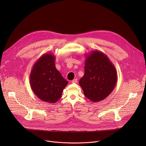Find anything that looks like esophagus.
<instances>
[{"label": "esophagus", "mask_w": 146, "mask_h": 146, "mask_svg": "<svg viewBox=\"0 0 146 146\" xmlns=\"http://www.w3.org/2000/svg\"><path fill=\"white\" fill-rule=\"evenodd\" d=\"M78 82V79H73L72 81V83H76Z\"/></svg>", "instance_id": "34e87169"}]
</instances>
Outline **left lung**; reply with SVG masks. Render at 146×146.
I'll return each instance as SVG.
<instances>
[{"mask_svg": "<svg viewBox=\"0 0 146 146\" xmlns=\"http://www.w3.org/2000/svg\"><path fill=\"white\" fill-rule=\"evenodd\" d=\"M117 82L115 66L105 54L98 50L86 54L85 74L79 80L84 95L97 102L108 97Z\"/></svg>", "mask_w": 146, "mask_h": 146, "instance_id": "8db88e82", "label": "left lung"}]
</instances>
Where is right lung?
<instances>
[{"instance_id": "right-lung-1", "label": "right lung", "mask_w": 146, "mask_h": 146, "mask_svg": "<svg viewBox=\"0 0 146 146\" xmlns=\"http://www.w3.org/2000/svg\"><path fill=\"white\" fill-rule=\"evenodd\" d=\"M55 58L52 53L44 54L33 65L29 76L34 94L40 100L52 104L61 98L68 84L56 68Z\"/></svg>"}]
</instances>
